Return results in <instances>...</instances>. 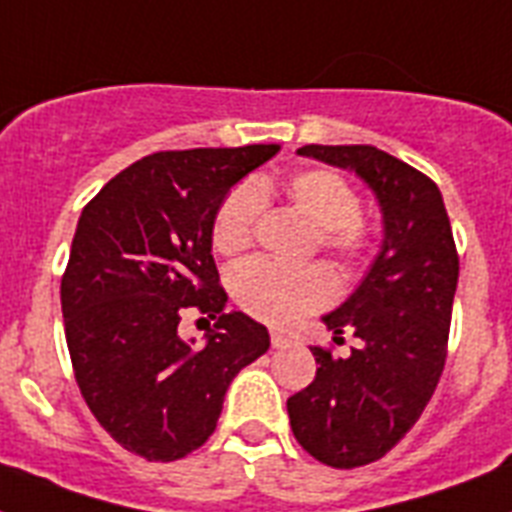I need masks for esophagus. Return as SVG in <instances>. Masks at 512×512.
Instances as JSON below:
<instances>
[{"label": "esophagus", "instance_id": "1", "mask_svg": "<svg viewBox=\"0 0 512 512\" xmlns=\"http://www.w3.org/2000/svg\"><path fill=\"white\" fill-rule=\"evenodd\" d=\"M271 342H273V348H284V345H289L292 340H289L287 332H281V329H273Z\"/></svg>", "mask_w": 512, "mask_h": 512}]
</instances>
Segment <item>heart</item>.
I'll list each match as a JSON object with an SVG mask.
<instances>
[{
    "label": "heart",
    "mask_w": 512,
    "mask_h": 512,
    "mask_svg": "<svg viewBox=\"0 0 512 512\" xmlns=\"http://www.w3.org/2000/svg\"><path fill=\"white\" fill-rule=\"evenodd\" d=\"M268 185H239L217 209L212 244L220 255H241L255 239ZM287 196L313 225H319L321 247L342 263H358L372 247L369 228L358 217V196L337 172L303 170L289 177ZM231 289L241 311L268 324H287L303 313L327 305L337 292L335 276L324 265H289L255 260L231 276Z\"/></svg>",
    "instance_id": "1"
}]
</instances>
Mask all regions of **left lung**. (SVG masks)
<instances>
[{
	"label": "left lung",
	"mask_w": 512,
	"mask_h": 512,
	"mask_svg": "<svg viewBox=\"0 0 512 512\" xmlns=\"http://www.w3.org/2000/svg\"><path fill=\"white\" fill-rule=\"evenodd\" d=\"M356 172L382 212V247L356 292L321 321L350 356L311 348L316 377L287 401L289 425L305 452L332 468L380 460L420 420L446 361L460 257L438 185L374 146H303Z\"/></svg>",
	"instance_id": "1"
}]
</instances>
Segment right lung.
Wrapping results in <instances>:
<instances>
[{"instance_id":"add662e5","label":"right lung","mask_w":512,"mask_h":512,"mask_svg":"<svg viewBox=\"0 0 512 512\" xmlns=\"http://www.w3.org/2000/svg\"><path fill=\"white\" fill-rule=\"evenodd\" d=\"M271 146L162 151L130 164L82 209L60 305L84 401L116 444L180 460L217 428L231 380L271 345L247 313H225L212 223ZM191 307L217 318L199 346L176 335Z\"/></svg>"}]
</instances>
